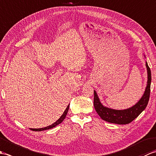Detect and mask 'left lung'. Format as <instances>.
<instances>
[{"instance_id": "1", "label": "left lung", "mask_w": 156, "mask_h": 156, "mask_svg": "<svg viewBox=\"0 0 156 156\" xmlns=\"http://www.w3.org/2000/svg\"><path fill=\"white\" fill-rule=\"evenodd\" d=\"M146 68L147 70V84L145 92L143 97L137 103L131 108L125 109V110H115V109L104 107L99 101L97 92L94 90V108L102 120L111 122V123L126 125L130 123L135 119H136L141 113V112L146 108L149 99H150L151 81V70L147 62Z\"/></svg>"}]
</instances>
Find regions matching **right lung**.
Segmentation results:
<instances>
[{
    "instance_id": "1",
    "label": "right lung",
    "mask_w": 156,
    "mask_h": 156,
    "mask_svg": "<svg viewBox=\"0 0 156 156\" xmlns=\"http://www.w3.org/2000/svg\"><path fill=\"white\" fill-rule=\"evenodd\" d=\"M69 105H68L67 108H66V109L65 110V111L64 112V113H63V115L61 116L60 118H59L58 120L55 122L54 123H53L52 125L48 126V127H44V128H41V129H31L33 131H44V130H47V129H52L53 127H55V126H57L58 125L60 124L61 122L64 120V119L66 118V115H67L68 113V109H69Z\"/></svg>"
}]
</instances>
